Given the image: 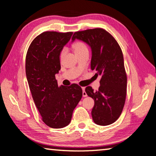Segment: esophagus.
Returning a JSON list of instances; mask_svg holds the SVG:
<instances>
[{
    "instance_id": "esophagus-1",
    "label": "esophagus",
    "mask_w": 156,
    "mask_h": 156,
    "mask_svg": "<svg viewBox=\"0 0 156 156\" xmlns=\"http://www.w3.org/2000/svg\"><path fill=\"white\" fill-rule=\"evenodd\" d=\"M82 89H83V97H87V93L85 92V87H82Z\"/></svg>"
}]
</instances>
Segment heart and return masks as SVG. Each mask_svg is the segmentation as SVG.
<instances>
[{"label":"heart","mask_w":156,"mask_h":156,"mask_svg":"<svg viewBox=\"0 0 156 156\" xmlns=\"http://www.w3.org/2000/svg\"><path fill=\"white\" fill-rule=\"evenodd\" d=\"M73 49H74L75 51V53L76 54V53H78L80 51H83V50L84 49H87V46L84 44V43H83V42L81 41H76V43L73 44ZM65 54V49H63L62 50L61 53H60V57H62L63 56H64Z\"/></svg>","instance_id":"1"}]
</instances>
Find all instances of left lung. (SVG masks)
<instances>
[{
  "label": "left lung",
  "mask_w": 156,
  "mask_h": 156,
  "mask_svg": "<svg viewBox=\"0 0 156 156\" xmlns=\"http://www.w3.org/2000/svg\"><path fill=\"white\" fill-rule=\"evenodd\" d=\"M86 43L91 49V70L101 76L97 91L87 87L88 96L94 100L91 111L94 122L98 125H111L118 120L122 112L126 95L127 78L123 54L115 39L101 28L76 31L72 36Z\"/></svg>",
  "instance_id": "obj_1"
}]
</instances>
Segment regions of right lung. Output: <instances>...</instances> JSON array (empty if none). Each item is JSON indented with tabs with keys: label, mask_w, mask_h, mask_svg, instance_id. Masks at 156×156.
I'll list each match as a JSON object with an SVG mask.
<instances>
[{
	"label": "right lung",
	"mask_w": 156,
	"mask_h": 156,
	"mask_svg": "<svg viewBox=\"0 0 156 156\" xmlns=\"http://www.w3.org/2000/svg\"><path fill=\"white\" fill-rule=\"evenodd\" d=\"M72 34L44 31L31 42L26 56V76L34 103L43 122L54 129L70 123L83 96L77 84L58 87L55 77L60 69V52Z\"/></svg>",
	"instance_id": "right-lung-1"
}]
</instances>
